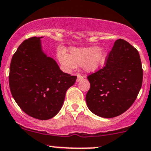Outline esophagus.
Masks as SVG:
<instances>
[{
  "label": "esophagus",
  "instance_id": "obj_1",
  "mask_svg": "<svg viewBox=\"0 0 151 151\" xmlns=\"http://www.w3.org/2000/svg\"><path fill=\"white\" fill-rule=\"evenodd\" d=\"M84 79L83 76L80 75V74H77V82H79V81L82 80V79Z\"/></svg>",
  "mask_w": 151,
  "mask_h": 151
}]
</instances>
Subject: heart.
Instances as JSON below:
<instances>
[{"label":"heart","mask_w":151,"mask_h":151,"mask_svg":"<svg viewBox=\"0 0 151 151\" xmlns=\"http://www.w3.org/2000/svg\"><path fill=\"white\" fill-rule=\"evenodd\" d=\"M57 57L63 68L67 71L72 70L76 66H82L85 71L92 72L98 70L105 64L107 51L98 46L72 48L69 51V54L64 51H59Z\"/></svg>","instance_id":"heart-1"}]
</instances>
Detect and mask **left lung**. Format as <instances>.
Here are the masks:
<instances>
[{"label": "left lung", "instance_id": "8db88e82", "mask_svg": "<svg viewBox=\"0 0 151 151\" xmlns=\"http://www.w3.org/2000/svg\"><path fill=\"white\" fill-rule=\"evenodd\" d=\"M105 67L87 77L86 94L89 110L105 118L117 117L136 100L143 72L138 51L124 39H117L107 55Z\"/></svg>", "mask_w": 151, "mask_h": 151}]
</instances>
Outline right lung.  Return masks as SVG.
<instances>
[{
	"label": "right lung",
	"mask_w": 151,
	"mask_h": 151,
	"mask_svg": "<svg viewBox=\"0 0 151 151\" xmlns=\"http://www.w3.org/2000/svg\"><path fill=\"white\" fill-rule=\"evenodd\" d=\"M41 38H29L19 46L11 59L9 87L25 113L46 120L61 110L66 92L77 77L63 72L56 61L43 52Z\"/></svg>",
	"instance_id": "right-lung-1"
}]
</instances>
